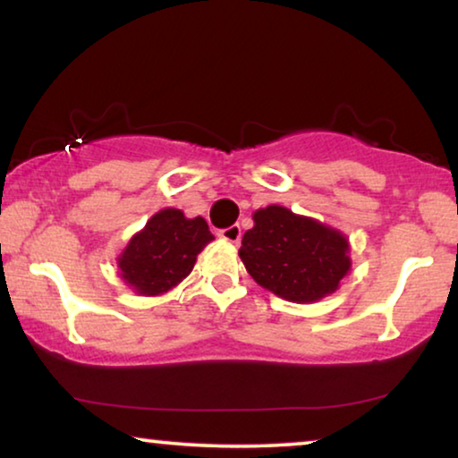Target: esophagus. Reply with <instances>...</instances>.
<instances>
[{
	"label": "esophagus",
	"mask_w": 458,
	"mask_h": 458,
	"mask_svg": "<svg viewBox=\"0 0 458 458\" xmlns=\"http://www.w3.org/2000/svg\"><path fill=\"white\" fill-rule=\"evenodd\" d=\"M218 237H223L225 242L237 243L242 240V227H240V225H231V227H225V229L218 231Z\"/></svg>",
	"instance_id": "esophagus-1"
}]
</instances>
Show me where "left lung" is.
Returning a JSON list of instances; mask_svg holds the SVG:
<instances>
[{"label":"left lung","instance_id":"left-lung-1","mask_svg":"<svg viewBox=\"0 0 458 458\" xmlns=\"http://www.w3.org/2000/svg\"><path fill=\"white\" fill-rule=\"evenodd\" d=\"M240 256L256 284L292 302H315L335 292L348 273V240L340 231L284 206L254 212Z\"/></svg>","mask_w":458,"mask_h":458}]
</instances>
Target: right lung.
I'll return each mask as SVG.
<instances>
[{"mask_svg": "<svg viewBox=\"0 0 458 458\" xmlns=\"http://www.w3.org/2000/svg\"><path fill=\"white\" fill-rule=\"evenodd\" d=\"M212 240L202 216L185 218L181 210H160L118 259L123 279L146 296L165 293L191 273L196 256Z\"/></svg>", "mask_w": 458, "mask_h": 458, "instance_id": "add662e5", "label": "right lung"}]
</instances>
